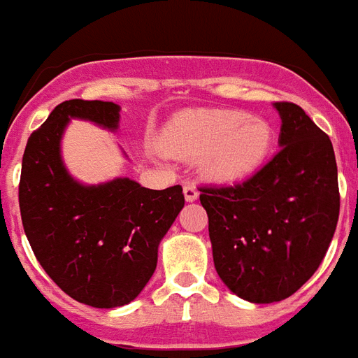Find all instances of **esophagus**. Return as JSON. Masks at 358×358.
<instances>
[{
  "label": "esophagus",
  "instance_id": "1",
  "mask_svg": "<svg viewBox=\"0 0 358 358\" xmlns=\"http://www.w3.org/2000/svg\"><path fill=\"white\" fill-rule=\"evenodd\" d=\"M184 196L187 202H194L198 198V189L194 187V184H185L184 185Z\"/></svg>",
  "mask_w": 358,
  "mask_h": 358
}]
</instances>
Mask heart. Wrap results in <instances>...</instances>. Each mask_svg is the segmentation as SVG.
<instances>
[{"mask_svg":"<svg viewBox=\"0 0 358 358\" xmlns=\"http://www.w3.org/2000/svg\"><path fill=\"white\" fill-rule=\"evenodd\" d=\"M275 131L267 120L240 109H196L174 118L167 149L187 158H202L206 174L235 182L260 169L271 155Z\"/></svg>","mask_w":358,"mask_h":358,"instance_id":"1","label":"heart"}]
</instances>
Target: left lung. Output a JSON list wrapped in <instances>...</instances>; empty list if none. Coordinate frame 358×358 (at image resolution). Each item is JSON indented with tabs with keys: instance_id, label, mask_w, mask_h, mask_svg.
Segmentation results:
<instances>
[{
	"instance_id": "obj_1",
	"label": "left lung",
	"mask_w": 358,
	"mask_h": 358,
	"mask_svg": "<svg viewBox=\"0 0 358 358\" xmlns=\"http://www.w3.org/2000/svg\"><path fill=\"white\" fill-rule=\"evenodd\" d=\"M282 149L233 185H200L216 273L240 299L291 296L322 264L341 211L331 140L304 109L276 101Z\"/></svg>"
}]
</instances>
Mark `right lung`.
Returning a JSON list of instances; mask_svg holds the SVG:
<instances>
[{
    "mask_svg": "<svg viewBox=\"0 0 358 358\" xmlns=\"http://www.w3.org/2000/svg\"><path fill=\"white\" fill-rule=\"evenodd\" d=\"M71 118L118 127L113 101L67 100L54 107L23 152L20 211L45 273L71 299L118 308L140 295L156 269L158 244L182 211V185L155 191L129 178L85 187L69 176L59 140Z\"/></svg>",
    "mask_w": 358,
    "mask_h": 358,
    "instance_id": "1",
    "label": "right lung"
}]
</instances>
